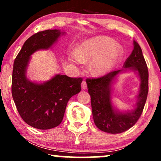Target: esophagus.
Returning <instances> with one entry per match:
<instances>
[{
    "label": "esophagus",
    "instance_id": "obj_1",
    "mask_svg": "<svg viewBox=\"0 0 161 161\" xmlns=\"http://www.w3.org/2000/svg\"><path fill=\"white\" fill-rule=\"evenodd\" d=\"M86 87H87L86 83V81L83 80L82 83H81V89H82L83 90H84V89H86Z\"/></svg>",
    "mask_w": 161,
    "mask_h": 161
}]
</instances>
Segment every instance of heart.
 <instances>
[{"label":"heart","mask_w":161,"mask_h":161,"mask_svg":"<svg viewBox=\"0 0 161 161\" xmlns=\"http://www.w3.org/2000/svg\"><path fill=\"white\" fill-rule=\"evenodd\" d=\"M122 53V46L113 38L97 36L83 42L77 53L72 55V58L77 63L92 60L90 66L92 73L103 76L115 67Z\"/></svg>","instance_id":"heart-1"}]
</instances>
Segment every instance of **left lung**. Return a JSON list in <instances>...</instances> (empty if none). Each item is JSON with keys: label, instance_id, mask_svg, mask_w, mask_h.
<instances>
[{"label": "left lung", "instance_id": "left-lung-1", "mask_svg": "<svg viewBox=\"0 0 161 161\" xmlns=\"http://www.w3.org/2000/svg\"><path fill=\"white\" fill-rule=\"evenodd\" d=\"M124 69L116 70L100 78L86 79L88 92L91 96L94 124L100 130L111 134L121 133L133 126L142 115L148 94L149 73L142 48L133 41V50L125 62ZM133 71L140 81V91L134 108L120 111L112 101V87L118 75Z\"/></svg>", "mask_w": 161, "mask_h": 161}]
</instances>
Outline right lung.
<instances>
[{"label":"right lung","mask_w":161,"mask_h":161,"mask_svg":"<svg viewBox=\"0 0 161 161\" xmlns=\"http://www.w3.org/2000/svg\"><path fill=\"white\" fill-rule=\"evenodd\" d=\"M66 33L46 30L36 33L25 42L15 58L12 72V97L22 119L39 130L58 126L62 122L67 103L80 92L83 79L56 74L44 82L31 81L27 69L31 56L40 50L51 49Z\"/></svg>","instance_id":"right-lung-1"}]
</instances>
